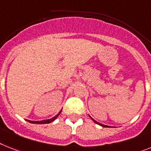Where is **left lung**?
Listing matches in <instances>:
<instances>
[{"instance_id": "8db88e82", "label": "left lung", "mask_w": 151, "mask_h": 151, "mask_svg": "<svg viewBox=\"0 0 151 151\" xmlns=\"http://www.w3.org/2000/svg\"><path fill=\"white\" fill-rule=\"evenodd\" d=\"M90 117H91V116H90ZM91 119H93V121H94V122H95V123H97V124H99V125H100V126H102V127H108V126H106V125H103V124H101V123H98V122H97V121H96V120H95V119H93V118H92V117H91Z\"/></svg>"}]
</instances>
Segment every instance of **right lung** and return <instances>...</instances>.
<instances>
[{"label": "right lung", "mask_w": 151, "mask_h": 151, "mask_svg": "<svg viewBox=\"0 0 151 151\" xmlns=\"http://www.w3.org/2000/svg\"><path fill=\"white\" fill-rule=\"evenodd\" d=\"M61 112H62V110H60V112H59V113H58L57 115L55 116L54 117L51 118V119H45V120H41V121H31V120H27V121H28L29 123H35V124H45V123H52V122L54 121L55 119L58 117V116H59V114L61 113Z\"/></svg>", "instance_id": "1"}]
</instances>
